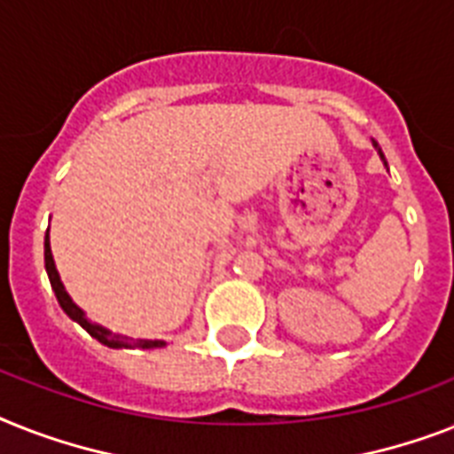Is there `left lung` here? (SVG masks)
Here are the masks:
<instances>
[{"label": "left lung", "instance_id": "8db88e82", "mask_svg": "<svg viewBox=\"0 0 454 454\" xmlns=\"http://www.w3.org/2000/svg\"><path fill=\"white\" fill-rule=\"evenodd\" d=\"M380 156H382V153H380Z\"/></svg>", "mask_w": 454, "mask_h": 454}]
</instances>
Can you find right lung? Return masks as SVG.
I'll list each match as a JSON object with an SVG mask.
<instances>
[{"mask_svg": "<svg viewBox=\"0 0 454 454\" xmlns=\"http://www.w3.org/2000/svg\"><path fill=\"white\" fill-rule=\"evenodd\" d=\"M43 261H46L48 279H51V286H53L55 298H58V303H60L62 310L67 312L74 322H79L81 326L88 331V333L93 335L95 340H99L102 345H106V348H128V342L121 340V338H116V335H112V331H106V329H102V326H98V324L88 322L86 317H83V312H81L79 308H76V303H74L72 298H69V294L65 291V286H62V282H60V275H58V270H55L53 254H51V242H48V231H46V242H43ZM139 345H142V348H160V345H165V342L139 340Z\"/></svg>", "mask_w": 454, "mask_h": 454, "instance_id": "obj_1", "label": "right lung"}]
</instances>
